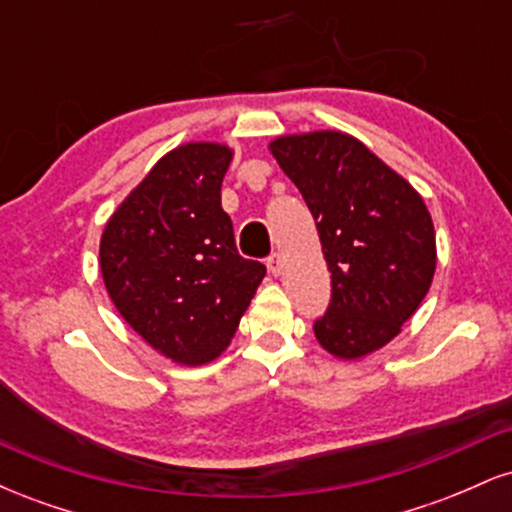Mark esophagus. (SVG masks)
<instances>
[{
	"mask_svg": "<svg viewBox=\"0 0 512 512\" xmlns=\"http://www.w3.org/2000/svg\"><path fill=\"white\" fill-rule=\"evenodd\" d=\"M267 269H269V272H272L274 276L281 274V269H284V260H281L279 252H274V255L269 257V260H267Z\"/></svg>",
	"mask_w": 512,
	"mask_h": 512,
	"instance_id": "1",
	"label": "esophagus"
}]
</instances>
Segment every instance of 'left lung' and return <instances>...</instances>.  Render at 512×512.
Instances as JSON below:
<instances>
[{
    "label": "left lung",
    "mask_w": 512,
    "mask_h": 512,
    "mask_svg": "<svg viewBox=\"0 0 512 512\" xmlns=\"http://www.w3.org/2000/svg\"><path fill=\"white\" fill-rule=\"evenodd\" d=\"M269 151L301 190L332 272L330 308L313 327L317 342L342 361L375 354L433 284L436 228L424 197L339 129L281 134Z\"/></svg>",
    "instance_id": "obj_1"
}]
</instances>
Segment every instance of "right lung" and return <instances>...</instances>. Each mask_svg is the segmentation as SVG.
I'll return each mask as SVG.
<instances>
[{
	"mask_svg": "<svg viewBox=\"0 0 512 512\" xmlns=\"http://www.w3.org/2000/svg\"><path fill=\"white\" fill-rule=\"evenodd\" d=\"M231 161L228 144L175 146L122 199L101 236L98 264L117 313L180 366H204L226 351L267 274L238 255L221 209Z\"/></svg>",
	"mask_w": 512,
	"mask_h": 512,
	"instance_id": "right-lung-1",
	"label": "right lung"
}]
</instances>
